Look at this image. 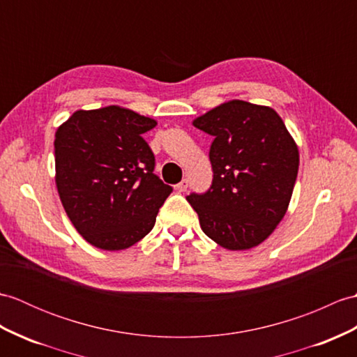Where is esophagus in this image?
Returning a JSON list of instances; mask_svg holds the SVG:
<instances>
[{
  "label": "esophagus",
  "mask_w": 357,
  "mask_h": 357,
  "mask_svg": "<svg viewBox=\"0 0 357 357\" xmlns=\"http://www.w3.org/2000/svg\"><path fill=\"white\" fill-rule=\"evenodd\" d=\"M188 184H190V181L187 178L182 179L179 184L176 185V190H178V192H185V190L188 188Z\"/></svg>",
  "instance_id": "esophagus-1"
}]
</instances>
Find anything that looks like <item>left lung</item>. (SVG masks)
<instances>
[{
    "label": "left lung",
    "instance_id": "left-lung-1",
    "mask_svg": "<svg viewBox=\"0 0 357 357\" xmlns=\"http://www.w3.org/2000/svg\"><path fill=\"white\" fill-rule=\"evenodd\" d=\"M213 137V182L187 201L204 233L227 250H250L286 214L300 165L280 115L243 100L223 103L193 121Z\"/></svg>",
    "mask_w": 357,
    "mask_h": 357
}]
</instances>
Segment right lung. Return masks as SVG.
<instances>
[{"label":"right lung","instance_id":"1","mask_svg":"<svg viewBox=\"0 0 357 357\" xmlns=\"http://www.w3.org/2000/svg\"><path fill=\"white\" fill-rule=\"evenodd\" d=\"M156 121L119 106L77 111L56 132V185L73 225L100 250L151 233L173 188L156 176L143 134Z\"/></svg>","mask_w":357,"mask_h":357}]
</instances>
